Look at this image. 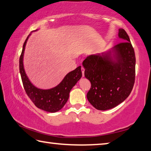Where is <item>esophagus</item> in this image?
Here are the masks:
<instances>
[{"instance_id": "obj_1", "label": "esophagus", "mask_w": 151, "mask_h": 151, "mask_svg": "<svg viewBox=\"0 0 151 151\" xmlns=\"http://www.w3.org/2000/svg\"><path fill=\"white\" fill-rule=\"evenodd\" d=\"M81 71H82V75H83V77H84V76H85V75H84V73H85V68H83V67H82V68H81Z\"/></svg>"}]
</instances>
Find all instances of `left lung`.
<instances>
[{"mask_svg": "<svg viewBox=\"0 0 151 151\" xmlns=\"http://www.w3.org/2000/svg\"><path fill=\"white\" fill-rule=\"evenodd\" d=\"M118 37L123 42L101 54L89 55L83 63L85 76L91 83L87 99L98 110L118 106L134 84V50L125 30L119 29Z\"/></svg>", "mask_w": 151, "mask_h": 151, "instance_id": "1", "label": "left lung"}]
</instances>
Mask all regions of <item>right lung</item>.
<instances>
[{
	"instance_id": "add662e5",
	"label": "right lung",
	"mask_w": 151,
	"mask_h": 151,
	"mask_svg": "<svg viewBox=\"0 0 151 151\" xmlns=\"http://www.w3.org/2000/svg\"><path fill=\"white\" fill-rule=\"evenodd\" d=\"M30 35L31 33L24 42L19 58V71L23 87L28 97L35 106L44 111L55 113L60 110L66 104L71 89L81 79L82 76L81 66H78L74 70L69 72L56 87L47 89H43L35 87L29 79L23 65L24 52Z\"/></svg>"
}]
</instances>
